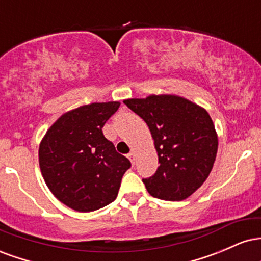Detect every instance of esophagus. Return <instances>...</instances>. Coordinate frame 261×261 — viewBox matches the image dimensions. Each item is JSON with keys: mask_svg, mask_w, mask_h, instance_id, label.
<instances>
[{"mask_svg": "<svg viewBox=\"0 0 261 261\" xmlns=\"http://www.w3.org/2000/svg\"><path fill=\"white\" fill-rule=\"evenodd\" d=\"M127 158L131 161V163H135V158H136V154H135V152H130V153L127 154Z\"/></svg>", "mask_w": 261, "mask_h": 261, "instance_id": "34e87169", "label": "esophagus"}]
</instances>
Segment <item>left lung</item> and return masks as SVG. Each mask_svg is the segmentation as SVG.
I'll list each match as a JSON object with an SVG mask.
<instances>
[{
  "instance_id": "8db88e82",
  "label": "left lung",
  "mask_w": 261,
  "mask_h": 261,
  "mask_svg": "<svg viewBox=\"0 0 261 261\" xmlns=\"http://www.w3.org/2000/svg\"><path fill=\"white\" fill-rule=\"evenodd\" d=\"M151 131L160 167L142 179L149 195L181 201L203 184L216 160L218 139L211 116L193 101L172 94L125 99Z\"/></svg>"
}]
</instances>
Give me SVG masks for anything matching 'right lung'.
Returning a JSON list of instances; mask_svg holds the SVG:
<instances>
[{
	"label": "right lung",
	"instance_id": "right-lung-1",
	"mask_svg": "<svg viewBox=\"0 0 261 261\" xmlns=\"http://www.w3.org/2000/svg\"><path fill=\"white\" fill-rule=\"evenodd\" d=\"M119 101L92 103L61 115L39 146V166L54 196L79 212H91L116 199L124 173L131 167L101 127Z\"/></svg>",
	"mask_w": 261,
	"mask_h": 261
}]
</instances>
